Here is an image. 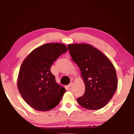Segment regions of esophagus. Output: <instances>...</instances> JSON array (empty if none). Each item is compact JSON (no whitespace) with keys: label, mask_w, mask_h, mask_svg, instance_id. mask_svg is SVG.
Instances as JSON below:
<instances>
[{"label":"esophagus","mask_w":134,"mask_h":134,"mask_svg":"<svg viewBox=\"0 0 134 134\" xmlns=\"http://www.w3.org/2000/svg\"><path fill=\"white\" fill-rule=\"evenodd\" d=\"M72 85H73L72 82H71V83H69V85H68V87L69 88H71V87H72Z\"/></svg>","instance_id":"1"}]
</instances>
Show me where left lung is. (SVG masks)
I'll return each instance as SVG.
<instances>
[{
	"label": "left lung",
	"instance_id": "obj_1",
	"mask_svg": "<svg viewBox=\"0 0 134 134\" xmlns=\"http://www.w3.org/2000/svg\"><path fill=\"white\" fill-rule=\"evenodd\" d=\"M68 49L81 71L85 86L84 94L77 99L79 104L93 110L104 107L118 87L114 66L103 53L88 44H68Z\"/></svg>",
	"mask_w": 134,
	"mask_h": 134
}]
</instances>
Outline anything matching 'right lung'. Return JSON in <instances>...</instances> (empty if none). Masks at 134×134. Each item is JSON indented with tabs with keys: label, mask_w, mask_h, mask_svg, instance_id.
Returning <instances> with one entry per match:
<instances>
[{
	"label": "right lung",
	"mask_w": 134,
	"mask_h": 134,
	"mask_svg": "<svg viewBox=\"0 0 134 134\" xmlns=\"http://www.w3.org/2000/svg\"><path fill=\"white\" fill-rule=\"evenodd\" d=\"M67 47L62 43H47L34 49L20 68L18 88L24 100L36 110H52L59 104L66 90L58 85L51 67Z\"/></svg>",
	"instance_id": "right-lung-1"
}]
</instances>
